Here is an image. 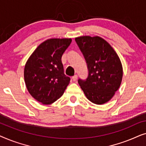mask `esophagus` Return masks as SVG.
Here are the masks:
<instances>
[{"label":"esophagus","instance_id":"obj_1","mask_svg":"<svg viewBox=\"0 0 146 146\" xmlns=\"http://www.w3.org/2000/svg\"><path fill=\"white\" fill-rule=\"evenodd\" d=\"M77 79H78V76L77 75H74V76H72V80L74 82L76 81Z\"/></svg>","mask_w":146,"mask_h":146}]
</instances>
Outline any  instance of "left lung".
<instances>
[{
  "label": "left lung",
  "instance_id": "left-lung-1",
  "mask_svg": "<svg viewBox=\"0 0 146 146\" xmlns=\"http://www.w3.org/2000/svg\"><path fill=\"white\" fill-rule=\"evenodd\" d=\"M86 61L88 76L78 84L90 101L103 104L112 98L120 86L123 68L111 45L100 36H82L75 38Z\"/></svg>",
  "mask_w": 146,
  "mask_h": 146
}]
</instances>
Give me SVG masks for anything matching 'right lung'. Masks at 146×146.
Masks as SVG:
<instances>
[{
	"instance_id": "1",
	"label": "right lung",
	"mask_w": 146,
	"mask_h": 146,
	"mask_svg": "<svg viewBox=\"0 0 146 146\" xmlns=\"http://www.w3.org/2000/svg\"><path fill=\"white\" fill-rule=\"evenodd\" d=\"M71 38L48 39L38 46L26 63L24 77L32 96L42 104H51L63 95L70 78L64 73L62 56Z\"/></svg>"
}]
</instances>
